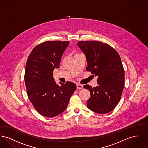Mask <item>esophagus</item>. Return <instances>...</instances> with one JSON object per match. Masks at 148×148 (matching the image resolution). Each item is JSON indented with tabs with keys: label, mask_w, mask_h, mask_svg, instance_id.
Listing matches in <instances>:
<instances>
[{
	"label": "esophagus",
	"mask_w": 148,
	"mask_h": 148,
	"mask_svg": "<svg viewBox=\"0 0 148 148\" xmlns=\"http://www.w3.org/2000/svg\"><path fill=\"white\" fill-rule=\"evenodd\" d=\"M83 88V85L80 84H77V89H81Z\"/></svg>",
	"instance_id": "34e87169"
}]
</instances>
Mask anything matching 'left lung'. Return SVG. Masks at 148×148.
<instances>
[{"label":"left lung","instance_id":"1","mask_svg":"<svg viewBox=\"0 0 148 148\" xmlns=\"http://www.w3.org/2000/svg\"><path fill=\"white\" fill-rule=\"evenodd\" d=\"M77 45L86 57V71L98 77V86H83L90 92L87 106L95 113H108L119 103L124 89V69L121 58L116 50L105 42L79 41Z\"/></svg>","mask_w":148,"mask_h":148}]
</instances>
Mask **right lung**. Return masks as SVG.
Here are the masks:
<instances>
[{
	"mask_svg": "<svg viewBox=\"0 0 148 148\" xmlns=\"http://www.w3.org/2000/svg\"><path fill=\"white\" fill-rule=\"evenodd\" d=\"M69 41H46L35 47L27 61L24 81L27 93L35 110L52 118L63 113L77 86L71 82L56 84L53 71L59 68L60 59Z\"/></svg>",
	"mask_w": 148,
	"mask_h": 148,
	"instance_id": "obj_1",
	"label": "right lung"
}]
</instances>
